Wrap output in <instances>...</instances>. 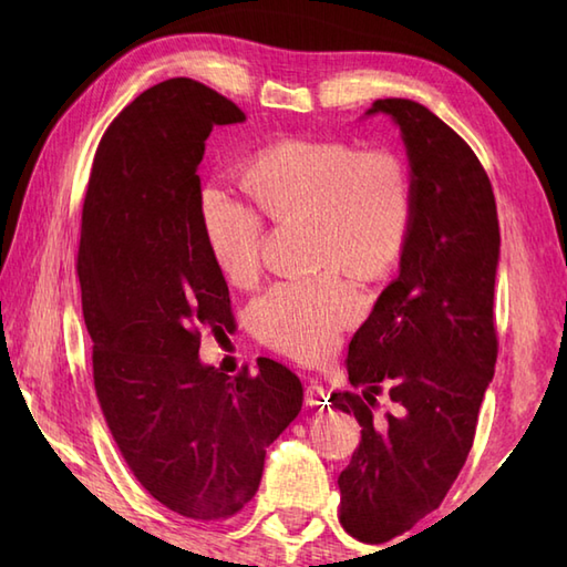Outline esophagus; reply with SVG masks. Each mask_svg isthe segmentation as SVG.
Returning a JSON list of instances; mask_svg holds the SVG:
<instances>
[{
    "label": "esophagus",
    "mask_w": 567,
    "mask_h": 567,
    "mask_svg": "<svg viewBox=\"0 0 567 567\" xmlns=\"http://www.w3.org/2000/svg\"><path fill=\"white\" fill-rule=\"evenodd\" d=\"M305 400H307V404H323L329 400V392L319 380H309L307 390H305Z\"/></svg>",
    "instance_id": "1"
}]
</instances>
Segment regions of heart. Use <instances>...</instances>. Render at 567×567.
Wrapping results in <instances>:
<instances>
[{
    "label": "heart",
    "instance_id": "b5f03b06",
    "mask_svg": "<svg viewBox=\"0 0 567 567\" xmlns=\"http://www.w3.org/2000/svg\"><path fill=\"white\" fill-rule=\"evenodd\" d=\"M250 202L212 183L199 195V221L209 256L228 282L248 285L260 272L265 221H309L317 265L311 277L270 285L248 309L252 333L302 360L339 346L363 315L360 275H388L402 260L416 216L412 167L390 148H360L336 138H282L260 148L240 171Z\"/></svg>",
    "mask_w": 567,
    "mask_h": 567
}]
</instances>
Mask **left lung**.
I'll use <instances>...</instances> for the list:
<instances>
[{"instance_id": "1", "label": "left lung", "mask_w": 567, "mask_h": 567, "mask_svg": "<svg viewBox=\"0 0 567 567\" xmlns=\"http://www.w3.org/2000/svg\"><path fill=\"white\" fill-rule=\"evenodd\" d=\"M390 114L416 185V216L400 277L384 287L348 346V380L333 392L360 443L339 477L341 524L384 544L441 507L473 449L477 412L497 363L495 192L473 148L412 100H378ZM384 391L393 409L378 415Z\"/></svg>"}]
</instances>
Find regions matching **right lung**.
Returning <instances> with one entry per match:
<instances>
[{
  "mask_svg": "<svg viewBox=\"0 0 567 567\" xmlns=\"http://www.w3.org/2000/svg\"><path fill=\"white\" fill-rule=\"evenodd\" d=\"M244 118L202 82L153 84L104 131L82 204L78 277L102 414L148 495L195 522L246 507L265 449L305 400L277 360L234 378L199 363L202 329L236 319L202 234L197 171L212 128Z\"/></svg>",
  "mask_w": 567,
  "mask_h": 567,
  "instance_id": "right-lung-1",
  "label": "right lung"
}]
</instances>
